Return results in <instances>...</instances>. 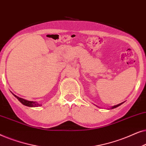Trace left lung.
Wrapping results in <instances>:
<instances>
[{
    "mask_svg": "<svg viewBox=\"0 0 146 146\" xmlns=\"http://www.w3.org/2000/svg\"><path fill=\"white\" fill-rule=\"evenodd\" d=\"M123 103H121V104H118V105H116V106H114L113 107H112V109H113V108H117V107L118 106H120V105H121L122 104H123Z\"/></svg>",
    "mask_w": 146,
    "mask_h": 146,
    "instance_id": "obj_1",
    "label": "left lung"
}]
</instances>
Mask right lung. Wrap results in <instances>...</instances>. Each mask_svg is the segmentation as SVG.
Here are the masks:
<instances>
[{"instance_id":"obj_1","label":"right lung","mask_w":146,"mask_h":146,"mask_svg":"<svg viewBox=\"0 0 146 146\" xmlns=\"http://www.w3.org/2000/svg\"><path fill=\"white\" fill-rule=\"evenodd\" d=\"M14 95V94H13ZM15 97L16 98L18 99V100L20 102L21 104H23V105H25V106H28V107H38V106H40L41 105L40 104H38L36 102H30V101H27V100H25L23 98H19V97L15 96L14 95Z\"/></svg>"}]
</instances>
